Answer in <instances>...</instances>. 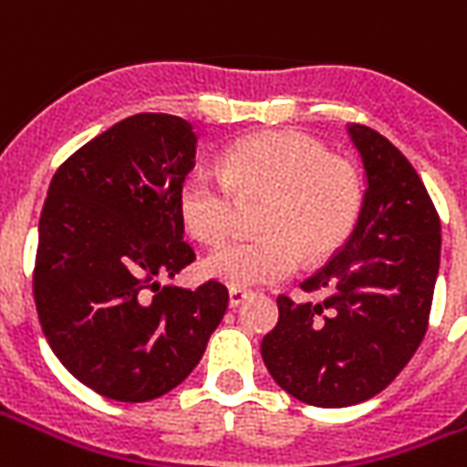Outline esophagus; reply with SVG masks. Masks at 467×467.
I'll return each mask as SVG.
<instances>
[{"label": "esophagus", "mask_w": 467, "mask_h": 467, "mask_svg": "<svg viewBox=\"0 0 467 467\" xmlns=\"http://www.w3.org/2000/svg\"><path fill=\"white\" fill-rule=\"evenodd\" d=\"M247 297H250L247 290H237V287H233V290H230V307H233V310L234 307H240Z\"/></svg>", "instance_id": "obj_1"}]
</instances>
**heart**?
<instances>
[{
    "mask_svg": "<svg viewBox=\"0 0 467 467\" xmlns=\"http://www.w3.org/2000/svg\"><path fill=\"white\" fill-rule=\"evenodd\" d=\"M270 197L260 240H230L207 254V277L230 287L285 280L307 260L337 250L360 214V177L327 147L297 132H265L234 142L223 157V174L194 167L180 187V214L194 240L214 244L227 237L237 200Z\"/></svg>",
    "mask_w": 467,
    "mask_h": 467,
    "instance_id": "obj_1",
    "label": "heart"
}]
</instances>
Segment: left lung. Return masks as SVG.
I'll return each instance as SVG.
<instances>
[{
	"label": "left lung",
	"instance_id": "obj_1",
	"mask_svg": "<svg viewBox=\"0 0 467 467\" xmlns=\"http://www.w3.org/2000/svg\"><path fill=\"white\" fill-rule=\"evenodd\" d=\"M365 167L358 224L305 293L277 297L280 320L263 337L275 382L317 408H348L385 390L428 330L441 267V217L405 154L365 124L348 127Z\"/></svg>",
	"mask_w": 467,
	"mask_h": 467
}]
</instances>
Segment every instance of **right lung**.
<instances>
[{
    "label": "right lung",
    "instance_id": "obj_1",
    "mask_svg": "<svg viewBox=\"0 0 467 467\" xmlns=\"http://www.w3.org/2000/svg\"><path fill=\"white\" fill-rule=\"evenodd\" d=\"M197 134L182 117H127L52 177L35 303L52 352L77 380L119 402L154 400L194 370L227 310L217 280L162 285L194 260L180 187Z\"/></svg>",
    "mask_w": 467,
    "mask_h": 467
}]
</instances>
